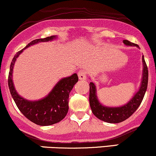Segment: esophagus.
Returning a JSON list of instances; mask_svg holds the SVG:
<instances>
[{"label":"esophagus","instance_id":"esophagus-1","mask_svg":"<svg viewBox=\"0 0 156 156\" xmlns=\"http://www.w3.org/2000/svg\"><path fill=\"white\" fill-rule=\"evenodd\" d=\"M78 77L80 80H86V73L85 71L82 70L78 72Z\"/></svg>","mask_w":156,"mask_h":156}]
</instances>
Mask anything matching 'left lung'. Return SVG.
I'll return each instance as SVG.
<instances>
[{"mask_svg": "<svg viewBox=\"0 0 156 156\" xmlns=\"http://www.w3.org/2000/svg\"><path fill=\"white\" fill-rule=\"evenodd\" d=\"M122 42L126 46L136 47L137 48H140L138 45L131 43L128 40H123ZM147 82L148 70L144 61V55L142 56V74L140 88L135 93L132 98L123 105L120 107H109V106L104 105L101 102H100L97 96L96 84L90 82L89 101L93 115L101 120L109 123H118L124 121L131 115H132L133 113L140 107L147 90Z\"/></svg>", "mask_w": 156, "mask_h": 156, "instance_id": "8db88e82", "label": "left lung"}]
</instances>
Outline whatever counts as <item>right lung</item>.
<instances>
[{"label":"right lung","instance_id":"1","mask_svg":"<svg viewBox=\"0 0 156 156\" xmlns=\"http://www.w3.org/2000/svg\"><path fill=\"white\" fill-rule=\"evenodd\" d=\"M57 38L58 36H52L32 41L25 48L16 52L11 63L9 70V90L18 109L31 122L41 126L53 125L65 118L69 111V94L75 84L78 82L77 74H74L60 79L47 96L41 99L30 101L22 97L16 90L13 82V70L16 59L23 53L24 49L41 42L52 41Z\"/></svg>","mask_w":156,"mask_h":156}]
</instances>
